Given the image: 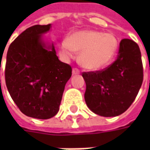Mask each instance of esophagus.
Listing matches in <instances>:
<instances>
[{
  "instance_id": "obj_1",
  "label": "esophagus",
  "mask_w": 150,
  "mask_h": 150,
  "mask_svg": "<svg viewBox=\"0 0 150 150\" xmlns=\"http://www.w3.org/2000/svg\"><path fill=\"white\" fill-rule=\"evenodd\" d=\"M72 74H73V75H78V74H79V69L73 68V70H72Z\"/></svg>"
}]
</instances>
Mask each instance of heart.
<instances>
[{
  "mask_svg": "<svg viewBox=\"0 0 150 150\" xmlns=\"http://www.w3.org/2000/svg\"><path fill=\"white\" fill-rule=\"evenodd\" d=\"M118 42L112 34L96 30H83L71 34L60 46L61 55L72 59L75 52L80 53L79 62L83 67L98 71L107 67L114 58Z\"/></svg>",
  "mask_w": 150,
  "mask_h": 150,
  "instance_id": "heart-1",
  "label": "heart"
}]
</instances>
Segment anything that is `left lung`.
Returning a JSON list of instances; mask_svg holds the SVG:
<instances>
[{
  "label": "left lung",
  "mask_w": 150,
  "mask_h": 150,
  "mask_svg": "<svg viewBox=\"0 0 150 150\" xmlns=\"http://www.w3.org/2000/svg\"><path fill=\"white\" fill-rule=\"evenodd\" d=\"M82 75L88 107L100 116H119L131 106L143 82L138 45L131 39H122L116 59L110 66L102 71L83 72Z\"/></svg>",
  "instance_id": "obj_1"
}]
</instances>
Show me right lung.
<instances>
[{
	"label": "right lung",
	"instance_id": "add662e5",
	"mask_svg": "<svg viewBox=\"0 0 150 150\" xmlns=\"http://www.w3.org/2000/svg\"><path fill=\"white\" fill-rule=\"evenodd\" d=\"M50 26L35 25L26 29L10 44L6 57L8 92L21 112L37 119L57 114L71 76V67L59 60L53 44L47 46L42 39Z\"/></svg>",
	"mask_w": 150,
	"mask_h": 150
}]
</instances>
